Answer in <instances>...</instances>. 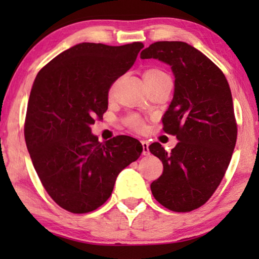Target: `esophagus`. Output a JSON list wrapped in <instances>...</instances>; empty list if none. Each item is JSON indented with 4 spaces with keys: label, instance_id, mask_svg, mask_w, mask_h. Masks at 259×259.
<instances>
[{
    "label": "esophagus",
    "instance_id": "esophagus-1",
    "mask_svg": "<svg viewBox=\"0 0 259 259\" xmlns=\"http://www.w3.org/2000/svg\"><path fill=\"white\" fill-rule=\"evenodd\" d=\"M141 145H143V154L150 155V148H148V144L146 141H141Z\"/></svg>",
    "mask_w": 259,
    "mask_h": 259
}]
</instances>
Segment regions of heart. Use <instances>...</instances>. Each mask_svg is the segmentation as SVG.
Here are the masks:
<instances>
[{
	"mask_svg": "<svg viewBox=\"0 0 259 259\" xmlns=\"http://www.w3.org/2000/svg\"><path fill=\"white\" fill-rule=\"evenodd\" d=\"M159 73H162V72H160V70H158V69H150V70H147V72H145L144 75H155V74H159ZM126 122L130 127H132V128L137 130V131H143L145 127L143 120H141L138 115L128 116L126 120Z\"/></svg>",
	"mask_w": 259,
	"mask_h": 259,
	"instance_id": "heart-1",
	"label": "heart"
}]
</instances>
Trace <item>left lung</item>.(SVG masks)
Instances as JSON below:
<instances>
[{
	"mask_svg": "<svg viewBox=\"0 0 259 259\" xmlns=\"http://www.w3.org/2000/svg\"><path fill=\"white\" fill-rule=\"evenodd\" d=\"M171 67L175 93L162 116L166 133L178 144L166 152L150 145L164 165L151 184L153 197L176 212L200 207L221 184L237 140V123L228 80L207 56L182 41H159L140 53Z\"/></svg>",
	"mask_w": 259,
	"mask_h": 259,
	"instance_id": "left-lung-1",
	"label": "left lung"
}]
</instances>
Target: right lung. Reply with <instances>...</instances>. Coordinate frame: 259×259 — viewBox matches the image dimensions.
Segmentation results:
<instances>
[{"instance_id":"1","label":"right lung","mask_w":259,"mask_h":259,"mask_svg":"<svg viewBox=\"0 0 259 259\" xmlns=\"http://www.w3.org/2000/svg\"><path fill=\"white\" fill-rule=\"evenodd\" d=\"M140 42L107 46L82 42L62 52L35 77L24 139L42 185L73 213L97 210L111 197L119 173L143 152L137 139L99 143L95 116L108 107V91L136 62Z\"/></svg>"}]
</instances>
